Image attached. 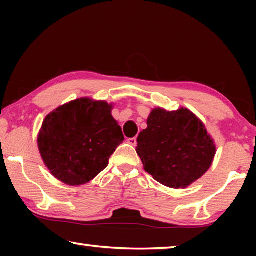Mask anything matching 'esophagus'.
Returning <instances> with one entry per match:
<instances>
[{"mask_svg": "<svg viewBox=\"0 0 256 256\" xmlns=\"http://www.w3.org/2000/svg\"><path fill=\"white\" fill-rule=\"evenodd\" d=\"M128 144H131L133 146H136V138H128Z\"/></svg>", "mask_w": 256, "mask_h": 256, "instance_id": "esophagus-1", "label": "esophagus"}]
</instances>
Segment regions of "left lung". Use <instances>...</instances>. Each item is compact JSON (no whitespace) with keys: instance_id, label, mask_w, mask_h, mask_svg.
<instances>
[{"instance_id":"8db88e82","label":"left lung","mask_w":256,"mask_h":256,"mask_svg":"<svg viewBox=\"0 0 256 256\" xmlns=\"http://www.w3.org/2000/svg\"><path fill=\"white\" fill-rule=\"evenodd\" d=\"M138 136L136 154L146 172L170 188H186L206 174L216 144L206 125L188 108H154Z\"/></svg>"}]
</instances>
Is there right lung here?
Wrapping results in <instances>:
<instances>
[{
  "label": "right lung",
  "mask_w": 256,
  "mask_h": 256,
  "mask_svg": "<svg viewBox=\"0 0 256 256\" xmlns=\"http://www.w3.org/2000/svg\"><path fill=\"white\" fill-rule=\"evenodd\" d=\"M112 104L79 98L50 112L37 144L42 159L56 180L79 186L94 180L124 141L112 116Z\"/></svg>",
  "instance_id": "right-lung-1"
}]
</instances>
